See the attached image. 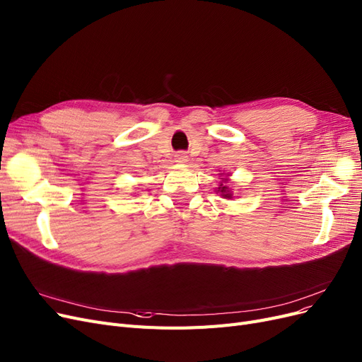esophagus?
<instances>
[{
	"label": "esophagus",
	"instance_id": "1",
	"mask_svg": "<svg viewBox=\"0 0 362 362\" xmlns=\"http://www.w3.org/2000/svg\"><path fill=\"white\" fill-rule=\"evenodd\" d=\"M174 156H176V159H174V160H176L177 164H186L189 160V156L186 152H177Z\"/></svg>",
	"mask_w": 362,
	"mask_h": 362
}]
</instances>
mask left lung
<instances>
[{"label": "left lung", "instance_id": "left-lung-1", "mask_svg": "<svg viewBox=\"0 0 362 362\" xmlns=\"http://www.w3.org/2000/svg\"><path fill=\"white\" fill-rule=\"evenodd\" d=\"M226 180V179H225ZM216 192H221V197L222 198H233V194H230V191H228V186H225L223 183H221L219 185V188H218V191Z\"/></svg>", "mask_w": 362, "mask_h": 362}]
</instances>
